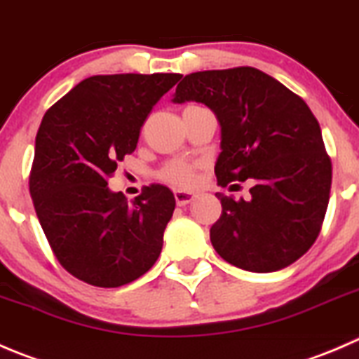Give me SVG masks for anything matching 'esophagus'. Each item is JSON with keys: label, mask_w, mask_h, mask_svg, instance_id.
<instances>
[{"label": "esophagus", "mask_w": 359, "mask_h": 359, "mask_svg": "<svg viewBox=\"0 0 359 359\" xmlns=\"http://www.w3.org/2000/svg\"><path fill=\"white\" fill-rule=\"evenodd\" d=\"M175 198H176V204L178 205H187L190 204L191 201L195 198L194 194H188V191H175Z\"/></svg>", "instance_id": "1"}]
</instances>
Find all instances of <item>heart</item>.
<instances>
[{
  "label": "heart",
  "mask_w": 359,
  "mask_h": 359,
  "mask_svg": "<svg viewBox=\"0 0 359 359\" xmlns=\"http://www.w3.org/2000/svg\"><path fill=\"white\" fill-rule=\"evenodd\" d=\"M197 171V164H191V162L187 161H169L168 164H164V168L158 171L157 176L158 180L171 184V187L187 190V188H191L195 184Z\"/></svg>",
  "instance_id": "obj_1"
}]
</instances>
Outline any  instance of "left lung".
I'll return each instance as SVG.
<instances>
[{
    "label": "left lung",
    "instance_id": "8db88e82",
    "mask_svg": "<svg viewBox=\"0 0 359 359\" xmlns=\"http://www.w3.org/2000/svg\"><path fill=\"white\" fill-rule=\"evenodd\" d=\"M175 102H204L222 126L218 184L250 181L251 197L216 194L222 216L211 226L216 253L250 272L288 267L321 232L332 161L304 99L257 67L190 73Z\"/></svg>",
    "mask_w": 359,
    "mask_h": 359
}]
</instances>
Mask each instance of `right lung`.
I'll use <instances>...</instances> for the list:
<instances>
[{"mask_svg":"<svg viewBox=\"0 0 359 359\" xmlns=\"http://www.w3.org/2000/svg\"><path fill=\"white\" fill-rule=\"evenodd\" d=\"M178 73L95 74L45 113L29 175L40 225L71 276L118 288L147 274L175 211L168 187L150 184L133 202L111 191L116 164L137 147L141 127Z\"/></svg>","mask_w":359,"mask_h":359,"instance_id":"obj_1","label":"right lung"}]
</instances>
